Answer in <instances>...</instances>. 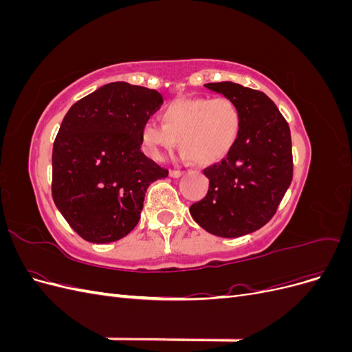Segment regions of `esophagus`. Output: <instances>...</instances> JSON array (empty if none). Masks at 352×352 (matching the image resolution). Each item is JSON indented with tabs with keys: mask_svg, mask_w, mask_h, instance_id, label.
Here are the masks:
<instances>
[{
	"mask_svg": "<svg viewBox=\"0 0 352 352\" xmlns=\"http://www.w3.org/2000/svg\"><path fill=\"white\" fill-rule=\"evenodd\" d=\"M182 175H184L182 170H170V176L175 177V179L180 177V176H182Z\"/></svg>",
	"mask_w": 352,
	"mask_h": 352,
	"instance_id": "obj_1",
	"label": "esophagus"
}]
</instances>
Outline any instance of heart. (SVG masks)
<instances>
[{
  "label": "heart",
  "mask_w": 352,
  "mask_h": 352,
  "mask_svg": "<svg viewBox=\"0 0 352 352\" xmlns=\"http://www.w3.org/2000/svg\"><path fill=\"white\" fill-rule=\"evenodd\" d=\"M162 123L145 122L141 129L144 151L162 158L177 144L197 164H211L235 145L241 114L229 98H179L162 113Z\"/></svg>",
  "instance_id": "b5f03b06"
}]
</instances>
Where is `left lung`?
I'll return each instance as SVG.
<instances>
[{
	"mask_svg": "<svg viewBox=\"0 0 352 352\" xmlns=\"http://www.w3.org/2000/svg\"><path fill=\"white\" fill-rule=\"evenodd\" d=\"M204 87L235 102L241 126L226 157L204 168L208 192L189 211L212 235L238 238L258 230L274 216L292 182L291 131L264 92L233 82Z\"/></svg>",
	"mask_w": 352,
	"mask_h": 352,
	"instance_id": "8db88e82",
	"label": "left lung"
}]
</instances>
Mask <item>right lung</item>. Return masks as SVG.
<instances>
[{"label": "right lung", "instance_id": "right-lung-1", "mask_svg": "<svg viewBox=\"0 0 352 352\" xmlns=\"http://www.w3.org/2000/svg\"><path fill=\"white\" fill-rule=\"evenodd\" d=\"M162 94L113 82L74 102L52 146V199L85 241L124 238L141 219L145 192L167 177L141 151V129Z\"/></svg>", "mask_w": 352, "mask_h": 352}]
</instances>
